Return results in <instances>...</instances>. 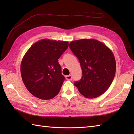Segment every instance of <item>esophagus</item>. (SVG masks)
Instances as JSON below:
<instances>
[{
  "label": "esophagus",
  "instance_id": "1",
  "mask_svg": "<svg viewBox=\"0 0 134 134\" xmlns=\"http://www.w3.org/2000/svg\"><path fill=\"white\" fill-rule=\"evenodd\" d=\"M65 78H66L67 80H69V81H71L72 79V77L71 75H67L65 76Z\"/></svg>",
  "mask_w": 134,
  "mask_h": 134
}]
</instances>
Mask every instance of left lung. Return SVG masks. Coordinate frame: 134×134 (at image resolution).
I'll use <instances>...</instances> for the list:
<instances>
[{"mask_svg":"<svg viewBox=\"0 0 134 134\" xmlns=\"http://www.w3.org/2000/svg\"><path fill=\"white\" fill-rule=\"evenodd\" d=\"M70 48L81 64L82 76L75 86L88 98L102 95L114 79L116 61L113 53L106 45L94 39L71 41Z\"/></svg>","mask_w":134,"mask_h":134,"instance_id":"obj_1","label":"left lung"}]
</instances>
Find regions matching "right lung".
Returning a JSON list of instances; mask_svg holds the SVG:
<instances>
[{
    "label": "right lung",
    "instance_id": "obj_1",
    "mask_svg": "<svg viewBox=\"0 0 134 134\" xmlns=\"http://www.w3.org/2000/svg\"><path fill=\"white\" fill-rule=\"evenodd\" d=\"M68 47L67 41L42 39L27 50L22 60L21 73L25 87L32 95L50 99L59 93L65 78L58 59Z\"/></svg>",
    "mask_w": 134,
    "mask_h": 134
}]
</instances>
